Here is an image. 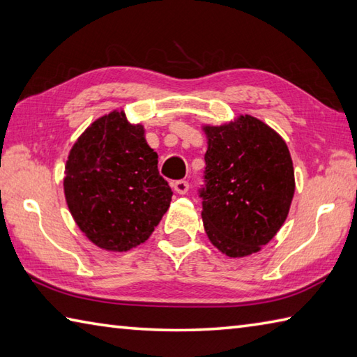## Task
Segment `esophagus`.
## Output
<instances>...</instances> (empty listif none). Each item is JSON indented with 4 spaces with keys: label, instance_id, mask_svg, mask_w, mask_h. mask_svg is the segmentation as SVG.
<instances>
[{
    "label": "esophagus",
    "instance_id": "34e87169",
    "mask_svg": "<svg viewBox=\"0 0 357 357\" xmlns=\"http://www.w3.org/2000/svg\"><path fill=\"white\" fill-rule=\"evenodd\" d=\"M172 188L177 194H186L188 189H189V183L186 180H177V181H174V183H172Z\"/></svg>",
    "mask_w": 357,
    "mask_h": 357
}]
</instances>
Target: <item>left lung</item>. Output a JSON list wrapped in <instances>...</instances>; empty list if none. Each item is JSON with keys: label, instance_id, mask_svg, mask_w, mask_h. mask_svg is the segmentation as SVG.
Returning a JSON list of instances; mask_svg holds the SVG:
<instances>
[{"label": "left lung", "instance_id": "obj_1", "mask_svg": "<svg viewBox=\"0 0 357 357\" xmlns=\"http://www.w3.org/2000/svg\"><path fill=\"white\" fill-rule=\"evenodd\" d=\"M203 130L206 185L200 197L206 236L228 257L259 252L285 223L293 202L294 168L287 143L251 115Z\"/></svg>", "mask_w": 357, "mask_h": 357}]
</instances>
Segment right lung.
<instances>
[{"label":"right lung","mask_w":357,"mask_h":357,"mask_svg":"<svg viewBox=\"0 0 357 357\" xmlns=\"http://www.w3.org/2000/svg\"><path fill=\"white\" fill-rule=\"evenodd\" d=\"M158 155L144 128L112 111L97 119L72 146L64 197L78 228L98 248L123 252L146 242L171 205Z\"/></svg>","instance_id":"add662e5"}]
</instances>
